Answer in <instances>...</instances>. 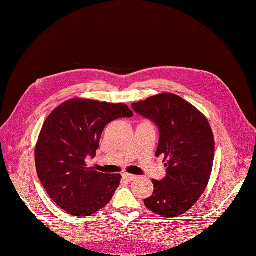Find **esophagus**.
I'll return each instance as SVG.
<instances>
[{"mask_svg": "<svg viewBox=\"0 0 256 256\" xmlns=\"http://www.w3.org/2000/svg\"><path fill=\"white\" fill-rule=\"evenodd\" d=\"M122 177H123V179H125V180H126V182H132V180H134V179H136L138 176L132 175V174L125 172V174H123Z\"/></svg>", "mask_w": 256, "mask_h": 256, "instance_id": "obj_1", "label": "esophagus"}]
</instances>
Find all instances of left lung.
Instances as JSON below:
<instances>
[{
	"label": "left lung",
	"instance_id": "1",
	"mask_svg": "<svg viewBox=\"0 0 256 256\" xmlns=\"http://www.w3.org/2000/svg\"><path fill=\"white\" fill-rule=\"evenodd\" d=\"M133 110L160 128L156 156H164L167 175L155 180L144 200L154 214L175 218L197 202L206 188L214 158V138L206 118L182 98L170 92L135 102Z\"/></svg>",
	"mask_w": 256,
	"mask_h": 256
}]
</instances>
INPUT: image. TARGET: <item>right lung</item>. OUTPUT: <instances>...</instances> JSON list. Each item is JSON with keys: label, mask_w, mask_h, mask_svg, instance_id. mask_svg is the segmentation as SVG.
<instances>
[{"label": "right lung", "mask_w": 256, "mask_h": 256, "mask_svg": "<svg viewBox=\"0 0 256 256\" xmlns=\"http://www.w3.org/2000/svg\"><path fill=\"white\" fill-rule=\"evenodd\" d=\"M133 112L124 103L74 98L62 102L42 124L35 148L38 178L58 206L74 216L104 208L118 189L121 175L88 168L106 125Z\"/></svg>", "instance_id": "add662e5"}]
</instances>
